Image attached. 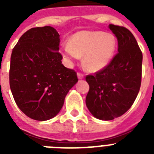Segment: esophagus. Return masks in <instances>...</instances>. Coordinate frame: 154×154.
Segmentation results:
<instances>
[{
  "label": "esophagus",
  "mask_w": 154,
  "mask_h": 154,
  "mask_svg": "<svg viewBox=\"0 0 154 154\" xmlns=\"http://www.w3.org/2000/svg\"><path fill=\"white\" fill-rule=\"evenodd\" d=\"M77 75H78V78L79 79H82L84 78V74H83V73L78 72V73H77Z\"/></svg>",
  "instance_id": "obj_1"
}]
</instances>
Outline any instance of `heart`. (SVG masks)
I'll return each instance as SVG.
<instances>
[{
	"mask_svg": "<svg viewBox=\"0 0 154 154\" xmlns=\"http://www.w3.org/2000/svg\"><path fill=\"white\" fill-rule=\"evenodd\" d=\"M116 39L111 34L102 31H79L72 42L63 45L68 59H78L84 55V65L90 72L102 70L109 64L116 51Z\"/></svg>",
	"mask_w": 154,
	"mask_h": 154,
	"instance_id": "heart-1",
	"label": "heart"
}]
</instances>
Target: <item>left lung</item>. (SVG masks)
Listing matches in <instances>:
<instances>
[{
	"label": "left lung",
	"instance_id": "left-lung-1",
	"mask_svg": "<svg viewBox=\"0 0 154 154\" xmlns=\"http://www.w3.org/2000/svg\"><path fill=\"white\" fill-rule=\"evenodd\" d=\"M117 38L118 52L106 67L85 76L89 85L85 103L91 113L102 120H112L133 104L142 78L143 54L130 30L109 24Z\"/></svg>",
	"mask_w": 154,
	"mask_h": 154
}]
</instances>
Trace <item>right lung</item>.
Listing matches in <instances>:
<instances>
[{
	"label": "right lung",
	"instance_id": "right-lung-1",
	"mask_svg": "<svg viewBox=\"0 0 154 154\" xmlns=\"http://www.w3.org/2000/svg\"><path fill=\"white\" fill-rule=\"evenodd\" d=\"M59 44L55 28L38 27L23 34L12 50L11 90L18 108L31 119L45 121L55 116L78 82L76 72L62 64Z\"/></svg>",
	"mask_w": 154,
	"mask_h": 154
}]
</instances>
